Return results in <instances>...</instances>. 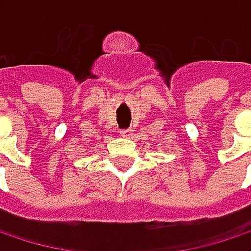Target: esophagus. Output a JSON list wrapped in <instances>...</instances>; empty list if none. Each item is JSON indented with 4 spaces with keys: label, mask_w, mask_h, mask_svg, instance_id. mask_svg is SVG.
<instances>
[{
    "label": "esophagus",
    "mask_w": 251,
    "mask_h": 251,
    "mask_svg": "<svg viewBox=\"0 0 251 251\" xmlns=\"http://www.w3.org/2000/svg\"><path fill=\"white\" fill-rule=\"evenodd\" d=\"M119 135L122 138H130L132 136V129H122V130H119Z\"/></svg>",
    "instance_id": "obj_1"
}]
</instances>
